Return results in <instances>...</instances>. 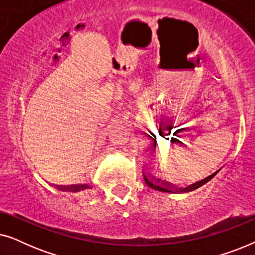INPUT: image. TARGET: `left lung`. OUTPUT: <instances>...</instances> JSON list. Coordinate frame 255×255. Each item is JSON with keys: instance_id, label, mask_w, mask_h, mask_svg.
Listing matches in <instances>:
<instances>
[{"instance_id": "obj_1", "label": "left lung", "mask_w": 255, "mask_h": 255, "mask_svg": "<svg viewBox=\"0 0 255 255\" xmlns=\"http://www.w3.org/2000/svg\"><path fill=\"white\" fill-rule=\"evenodd\" d=\"M218 173V170L216 173L212 174V175L205 177L204 180L202 181H198V182L191 184V186L187 187V188H179V187H175L173 186L172 183H168V182H165V181H161V180H155L154 179H148V176L146 175L145 172H144V179H145V182L147 183V186H149L152 188V189H155V190H159V191H165V193H186V191H190V190H194L196 189V188L203 186L204 183H207L209 180H211L212 177H214L216 174Z\"/></svg>"}]
</instances>
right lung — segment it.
<instances>
[{"instance_id": "obj_1", "label": "right lung", "mask_w": 255, "mask_h": 255, "mask_svg": "<svg viewBox=\"0 0 255 255\" xmlns=\"http://www.w3.org/2000/svg\"><path fill=\"white\" fill-rule=\"evenodd\" d=\"M58 188L60 190H65V191H80V190H85L87 188H89V186H87V184H81V186H79V184H76V186H67V187H62V186H58Z\"/></svg>"}]
</instances>
